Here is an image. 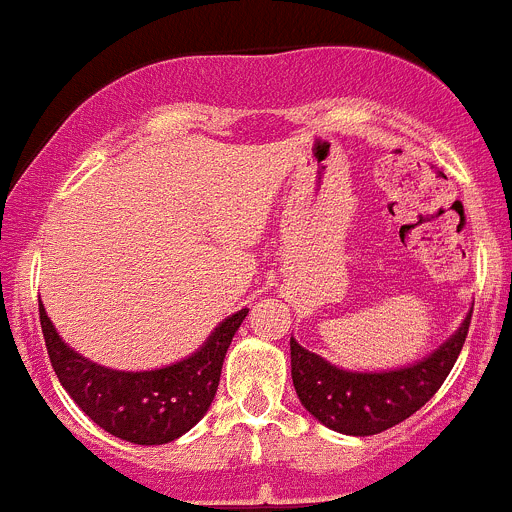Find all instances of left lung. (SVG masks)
<instances>
[{"instance_id":"left-lung-1","label":"left lung","mask_w":512,"mask_h":512,"mask_svg":"<svg viewBox=\"0 0 512 512\" xmlns=\"http://www.w3.org/2000/svg\"><path fill=\"white\" fill-rule=\"evenodd\" d=\"M470 320L472 312H467L459 330L419 363L381 373L337 368L292 337V381L299 401L327 429L350 437L381 434L416 414L447 381L462 353Z\"/></svg>"}]
</instances>
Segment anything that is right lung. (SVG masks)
I'll return each mask as SVG.
<instances>
[{"label":"right lung","instance_id":"1","mask_svg":"<svg viewBox=\"0 0 512 512\" xmlns=\"http://www.w3.org/2000/svg\"><path fill=\"white\" fill-rule=\"evenodd\" d=\"M248 309L220 322L200 350L157 370H114L75 353L40 304V325L60 386L83 414L131 444H167L198 424L218 391L220 368Z\"/></svg>","mask_w":512,"mask_h":512}]
</instances>
